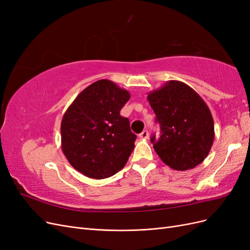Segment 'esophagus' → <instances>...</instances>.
Instances as JSON below:
<instances>
[{"label":"esophagus","mask_w":250,"mask_h":250,"mask_svg":"<svg viewBox=\"0 0 250 250\" xmlns=\"http://www.w3.org/2000/svg\"><path fill=\"white\" fill-rule=\"evenodd\" d=\"M139 137H140V139H143V140H146V139H148V137H149V132H148V130H144V131H142V132L139 134Z\"/></svg>","instance_id":"obj_1"}]
</instances>
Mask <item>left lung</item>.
Returning <instances> with one entry per match:
<instances>
[{
  "label": "left lung",
  "mask_w": 250,
  "mask_h": 250,
  "mask_svg": "<svg viewBox=\"0 0 250 250\" xmlns=\"http://www.w3.org/2000/svg\"><path fill=\"white\" fill-rule=\"evenodd\" d=\"M161 127L151 143L161 160L173 170L193 169L206 158L214 143V120L207 103L184 82L171 80L148 94Z\"/></svg>",
  "instance_id": "left-lung-1"
}]
</instances>
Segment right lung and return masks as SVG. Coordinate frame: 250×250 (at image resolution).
<instances>
[{
  "mask_svg": "<svg viewBox=\"0 0 250 250\" xmlns=\"http://www.w3.org/2000/svg\"><path fill=\"white\" fill-rule=\"evenodd\" d=\"M130 99L128 90L101 79L76 97L62 117V149L66 160L89 178H107L122 170L137 135L120 111Z\"/></svg>",
  "mask_w": 250,
  "mask_h": 250,
  "instance_id": "1",
  "label": "right lung"
}]
</instances>
